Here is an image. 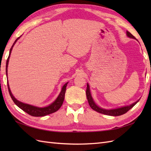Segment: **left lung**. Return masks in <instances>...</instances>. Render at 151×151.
<instances>
[{"label":"left lung","mask_w":151,"mask_h":151,"mask_svg":"<svg viewBox=\"0 0 151 151\" xmlns=\"http://www.w3.org/2000/svg\"><path fill=\"white\" fill-rule=\"evenodd\" d=\"M127 35L128 37H129L130 38H133V39H135V37H134L132 34H130L129 32L127 31ZM86 97H87L88 99V103L90 106V107L93 109V110L99 112V113H101L104 115H111V116H119V115H121L123 114H124L125 113L130 110L133 106H134L137 102L139 101V99L138 101H137L136 102H134L133 104H130L129 106H123V107H121L119 108L116 109H111V110H106V109H104L100 108L99 106L95 104V102H94L93 99L91 95V92H90V89H89V86L88 84H87V89H86Z\"/></svg>","instance_id":"1"}]
</instances>
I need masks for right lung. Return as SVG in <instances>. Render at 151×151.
Listing matches in <instances>:
<instances>
[{
  "label": "right lung",
  "instance_id": "obj_1",
  "mask_svg": "<svg viewBox=\"0 0 151 151\" xmlns=\"http://www.w3.org/2000/svg\"><path fill=\"white\" fill-rule=\"evenodd\" d=\"M19 37L15 41V42L14 43L12 47H11L10 50H9V56L8 58L7 61H6V76H8V62H9V57H10V54L12 52V49H13V47H14L15 43L17 42V41L19 39V37ZM67 84H68V82H67L66 84L63 85V86L62 88V91H61L60 93L58 95V97H57L56 100L54 101L52 104H50L49 106H46V107H43V108L25 104V103H23V102L17 101L12 93L10 89H9V87L8 81V88L9 95H10V97L12 99L13 101L14 102V103L17 105L19 108H20L21 110H22L26 112V113H27L28 114L32 115V116L43 117V116H45V115H47L52 114V113H54V112L58 111L60 108V107L62 106L63 102L64 101V97H65V93L66 87H67Z\"/></svg>",
  "mask_w": 151,
  "mask_h": 151
}]
</instances>
